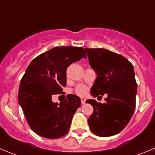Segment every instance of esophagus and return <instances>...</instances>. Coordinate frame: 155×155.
<instances>
[{"label": "esophagus", "instance_id": "1", "mask_svg": "<svg viewBox=\"0 0 155 155\" xmlns=\"http://www.w3.org/2000/svg\"><path fill=\"white\" fill-rule=\"evenodd\" d=\"M81 101L82 104H84L85 101H86V99H85L84 97H81Z\"/></svg>", "mask_w": 155, "mask_h": 155}]
</instances>
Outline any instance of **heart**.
<instances>
[{"mask_svg": "<svg viewBox=\"0 0 155 155\" xmlns=\"http://www.w3.org/2000/svg\"><path fill=\"white\" fill-rule=\"evenodd\" d=\"M75 93L80 96H83L87 92V87L83 84H78L75 87Z\"/></svg>", "mask_w": 155, "mask_h": 155, "instance_id": "heart-1", "label": "heart"}]
</instances>
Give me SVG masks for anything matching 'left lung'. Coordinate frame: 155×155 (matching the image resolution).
<instances>
[{"mask_svg": "<svg viewBox=\"0 0 155 155\" xmlns=\"http://www.w3.org/2000/svg\"><path fill=\"white\" fill-rule=\"evenodd\" d=\"M97 79L91 90L94 97L107 94L106 103L87 100L94 107L88 119L91 132L101 137L114 135L130 121L135 108L137 84L133 65L125 57L105 48H84Z\"/></svg>", "mask_w": 155, "mask_h": 155, "instance_id": "left-lung-1", "label": "left lung"}]
</instances>
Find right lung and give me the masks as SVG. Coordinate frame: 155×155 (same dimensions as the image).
I'll return each instance as SVG.
<instances>
[{"label":"right lung","mask_w":155,"mask_h":155,"mask_svg":"<svg viewBox=\"0 0 155 155\" xmlns=\"http://www.w3.org/2000/svg\"><path fill=\"white\" fill-rule=\"evenodd\" d=\"M87 58L81 47H55L35 58L20 81L19 104L29 127L37 135L54 139L68 133L72 117L81 102L80 97L68 94L60 104L53 103V94H63L67 68Z\"/></svg>","instance_id":"right-lung-1"}]
</instances>
